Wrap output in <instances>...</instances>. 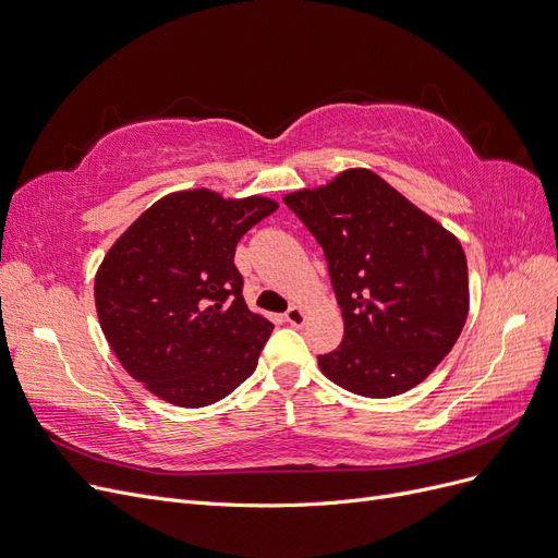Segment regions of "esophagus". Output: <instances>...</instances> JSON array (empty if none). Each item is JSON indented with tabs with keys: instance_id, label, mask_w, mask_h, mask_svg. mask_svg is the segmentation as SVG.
Wrapping results in <instances>:
<instances>
[{
	"instance_id": "1",
	"label": "esophagus",
	"mask_w": 558,
	"mask_h": 558,
	"mask_svg": "<svg viewBox=\"0 0 558 558\" xmlns=\"http://www.w3.org/2000/svg\"><path fill=\"white\" fill-rule=\"evenodd\" d=\"M284 322L292 324V326H303L305 324V311L301 305H292L290 311L284 313Z\"/></svg>"
}]
</instances>
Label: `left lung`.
Listing matches in <instances>:
<instances>
[{
	"mask_svg": "<svg viewBox=\"0 0 558 558\" xmlns=\"http://www.w3.org/2000/svg\"><path fill=\"white\" fill-rule=\"evenodd\" d=\"M322 245L344 336L317 356L333 384L393 398L421 384L469 315L460 241L375 172L356 168L282 197Z\"/></svg>",
	"mask_w": 558,
	"mask_h": 558,
	"instance_id": "1",
	"label": "left lung"
}]
</instances>
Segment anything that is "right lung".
Returning a JSON list of instances; mask_svg holds the SVG:
<instances>
[{"label": "right lung", "instance_id": "1", "mask_svg": "<svg viewBox=\"0 0 558 558\" xmlns=\"http://www.w3.org/2000/svg\"><path fill=\"white\" fill-rule=\"evenodd\" d=\"M276 209L262 195L172 193L102 257L94 282L102 333L126 373L160 400L214 404L255 373L274 324L247 311L234 251Z\"/></svg>", "mask_w": 558, "mask_h": 558}]
</instances>
